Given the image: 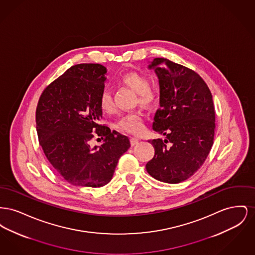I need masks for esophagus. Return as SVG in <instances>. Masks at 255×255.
I'll list each match as a JSON object with an SVG mask.
<instances>
[{
    "mask_svg": "<svg viewBox=\"0 0 255 255\" xmlns=\"http://www.w3.org/2000/svg\"><path fill=\"white\" fill-rule=\"evenodd\" d=\"M130 141H131V144H132V145H135V144L138 143L139 138H137V137H131V138H130Z\"/></svg>",
    "mask_w": 255,
    "mask_h": 255,
    "instance_id": "obj_1",
    "label": "esophagus"
}]
</instances>
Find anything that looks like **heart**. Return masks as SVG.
<instances>
[{
	"mask_svg": "<svg viewBox=\"0 0 255 255\" xmlns=\"http://www.w3.org/2000/svg\"><path fill=\"white\" fill-rule=\"evenodd\" d=\"M121 82L137 94L138 103L143 106H151L157 100V93L149 88V80L145 75L136 72L126 73L121 78ZM99 107L103 113L112 114L115 111L112 95L108 91H103L99 97ZM117 127L127 133H140L144 129V122L140 113L133 112L124 115L119 122Z\"/></svg>",
	"mask_w": 255,
	"mask_h": 255,
	"instance_id": "b5f03b06",
	"label": "heart"
}]
</instances>
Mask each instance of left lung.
<instances>
[{"mask_svg": "<svg viewBox=\"0 0 255 255\" xmlns=\"http://www.w3.org/2000/svg\"><path fill=\"white\" fill-rule=\"evenodd\" d=\"M148 69L155 71L159 85L153 130L166 137L149 140L155 155L146 170L158 181L179 183L203 165L213 145L212 95L198 73L180 64L155 58Z\"/></svg>", "mask_w": 255, "mask_h": 255, "instance_id": "obj_1", "label": "left lung"}]
</instances>
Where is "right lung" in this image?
I'll return each mask as SVG.
<instances>
[{
	"label": "right lung",
	"instance_id": "1",
	"mask_svg": "<svg viewBox=\"0 0 255 255\" xmlns=\"http://www.w3.org/2000/svg\"><path fill=\"white\" fill-rule=\"evenodd\" d=\"M106 73L99 64L73 66L44 90L38 101L39 143L53 169L76 186L107 184L130 147L128 136L100 124L98 101ZM94 136H101L104 143L93 147Z\"/></svg>",
	"mask_w": 255,
	"mask_h": 255
}]
</instances>
